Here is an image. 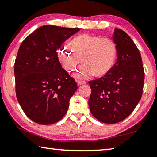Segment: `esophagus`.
Segmentation results:
<instances>
[{
    "instance_id": "esophagus-1",
    "label": "esophagus",
    "mask_w": 157,
    "mask_h": 157,
    "mask_svg": "<svg viewBox=\"0 0 157 157\" xmlns=\"http://www.w3.org/2000/svg\"><path fill=\"white\" fill-rule=\"evenodd\" d=\"M86 82L85 81H82V80H78V85H82V84H85Z\"/></svg>"
}]
</instances>
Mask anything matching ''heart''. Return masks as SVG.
<instances>
[{
  "label": "heart",
  "instance_id": "b5f03b06",
  "mask_svg": "<svg viewBox=\"0 0 157 157\" xmlns=\"http://www.w3.org/2000/svg\"><path fill=\"white\" fill-rule=\"evenodd\" d=\"M69 46L60 48L59 60L65 70L71 73L82 59L83 65L73 74L77 78L85 79L94 74L96 77L105 76L115 64L117 46L110 38L80 34L71 39Z\"/></svg>",
  "mask_w": 157,
  "mask_h": 157
}]
</instances>
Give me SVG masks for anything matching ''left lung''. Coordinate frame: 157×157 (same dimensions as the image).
<instances>
[{
  "mask_svg": "<svg viewBox=\"0 0 157 157\" xmlns=\"http://www.w3.org/2000/svg\"><path fill=\"white\" fill-rule=\"evenodd\" d=\"M117 61L107 75L89 81L91 113L104 123H119L128 117L141 98L144 69L139 49L125 32L115 28Z\"/></svg>",
  "mask_w": 157,
  "mask_h": 157,
  "instance_id": "obj_1",
  "label": "left lung"
}]
</instances>
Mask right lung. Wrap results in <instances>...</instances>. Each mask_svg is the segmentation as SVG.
<instances>
[{
  "label": "right lung",
  "mask_w": 157,
  "mask_h": 157,
  "mask_svg": "<svg viewBox=\"0 0 157 157\" xmlns=\"http://www.w3.org/2000/svg\"><path fill=\"white\" fill-rule=\"evenodd\" d=\"M79 30L44 25L21 44L14 63L16 95L25 115L36 123H55L67 112L78 86L62 68L57 50Z\"/></svg>",
  "instance_id": "obj_1"
}]
</instances>
